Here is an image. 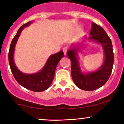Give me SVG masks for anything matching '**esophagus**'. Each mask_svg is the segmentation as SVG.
I'll return each instance as SVG.
<instances>
[{
    "label": "esophagus",
    "mask_w": 124,
    "mask_h": 124,
    "mask_svg": "<svg viewBox=\"0 0 124 124\" xmlns=\"http://www.w3.org/2000/svg\"><path fill=\"white\" fill-rule=\"evenodd\" d=\"M67 50H68V47H63V53H64L65 55H67Z\"/></svg>",
    "instance_id": "1"
}]
</instances>
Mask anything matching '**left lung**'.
I'll return each mask as SVG.
<instances>
[{
	"label": "left lung",
	"instance_id": "8db88e82",
	"mask_svg": "<svg viewBox=\"0 0 124 124\" xmlns=\"http://www.w3.org/2000/svg\"><path fill=\"white\" fill-rule=\"evenodd\" d=\"M88 39L101 44L104 53V61L100 68L94 72L83 74L81 71L77 57L78 47L71 48L67 56L71 60V76L75 85L82 90L91 91L100 88L107 82L113 69L114 54L110 38L102 27L92 23Z\"/></svg>",
	"mask_w": 124,
	"mask_h": 124
}]
</instances>
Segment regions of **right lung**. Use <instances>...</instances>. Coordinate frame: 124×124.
Wrapping results in <instances>:
<instances>
[{
  "label": "right lung",
  "instance_id": "add662e5",
  "mask_svg": "<svg viewBox=\"0 0 124 124\" xmlns=\"http://www.w3.org/2000/svg\"><path fill=\"white\" fill-rule=\"evenodd\" d=\"M32 22V21L29 22L21 26L17 31V34L12 39L8 53L9 63L15 79L21 86L33 92H42L47 89L52 84L57 63L64 56V53L63 51H60L50 56L44 68L37 73L27 74L19 71L14 61L15 47L24 27L29 26Z\"/></svg>",
  "mask_w": 124,
  "mask_h": 124
}]
</instances>
